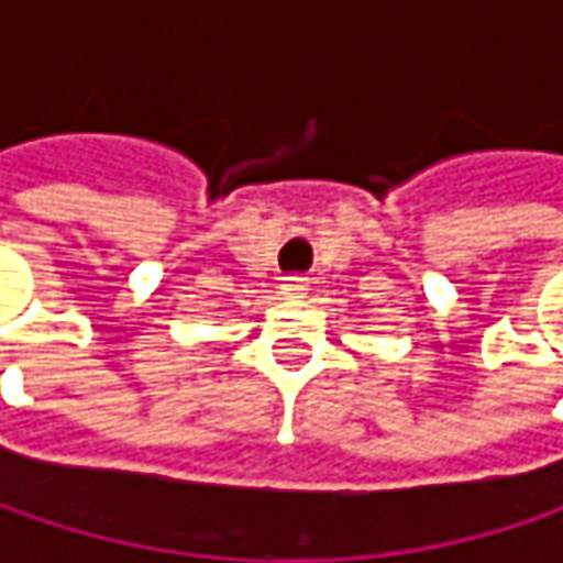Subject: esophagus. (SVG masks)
I'll use <instances>...</instances> for the list:
<instances>
[{
	"label": "esophagus",
	"mask_w": 563,
	"mask_h": 563,
	"mask_svg": "<svg viewBox=\"0 0 563 563\" xmlns=\"http://www.w3.org/2000/svg\"><path fill=\"white\" fill-rule=\"evenodd\" d=\"M282 291H285V297H303V294H307V278H300V275H288V278H285V285H282Z\"/></svg>",
	"instance_id": "34e87169"
}]
</instances>
